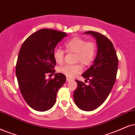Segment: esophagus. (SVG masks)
<instances>
[{
	"instance_id": "1",
	"label": "esophagus",
	"mask_w": 135,
	"mask_h": 135,
	"mask_svg": "<svg viewBox=\"0 0 135 135\" xmlns=\"http://www.w3.org/2000/svg\"><path fill=\"white\" fill-rule=\"evenodd\" d=\"M72 80V78L66 76V81H70V80Z\"/></svg>"
}]
</instances>
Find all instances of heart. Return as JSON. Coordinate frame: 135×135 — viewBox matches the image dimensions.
<instances>
[{"label":"heart","instance_id":"b5f03b06","mask_svg":"<svg viewBox=\"0 0 135 135\" xmlns=\"http://www.w3.org/2000/svg\"><path fill=\"white\" fill-rule=\"evenodd\" d=\"M64 47L66 52L75 53V62L80 63L84 66L90 65L96 55V44L91 41H86L82 37H73L65 42ZM53 57L57 64H62L64 60L65 51L60 48H56L53 52ZM80 64L66 65L61 66L59 71L68 77H74L83 70Z\"/></svg>","mask_w":135,"mask_h":135}]
</instances>
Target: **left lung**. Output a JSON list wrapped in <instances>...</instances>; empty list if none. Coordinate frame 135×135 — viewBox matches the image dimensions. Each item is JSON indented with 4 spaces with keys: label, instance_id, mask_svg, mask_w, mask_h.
I'll use <instances>...</instances> for the list:
<instances>
[{
    "label": "left lung",
    "instance_id": "8db88e82",
    "mask_svg": "<svg viewBox=\"0 0 135 135\" xmlns=\"http://www.w3.org/2000/svg\"><path fill=\"white\" fill-rule=\"evenodd\" d=\"M85 33L91 34L96 39L98 52L93 65L81 75L89 81V85L75 80L78 86L73 99L80 109L92 111L103 104L112 91L117 77L118 59L113 44L107 37L97 32Z\"/></svg>",
    "mask_w": 135,
    "mask_h": 135
}]
</instances>
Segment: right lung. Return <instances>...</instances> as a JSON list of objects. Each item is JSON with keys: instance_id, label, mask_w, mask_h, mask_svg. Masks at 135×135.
<instances>
[{"instance_id": "1", "label": "right lung", "mask_w": 135, "mask_h": 135, "mask_svg": "<svg viewBox=\"0 0 135 135\" xmlns=\"http://www.w3.org/2000/svg\"><path fill=\"white\" fill-rule=\"evenodd\" d=\"M66 36L65 32L43 28L34 32L20 48L16 64L18 84L22 97L35 110L44 112L55 105L58 90L66 81L62 73L45 79L47 73L55 72L54 49Z\"/></svg>"}]
</instances>
